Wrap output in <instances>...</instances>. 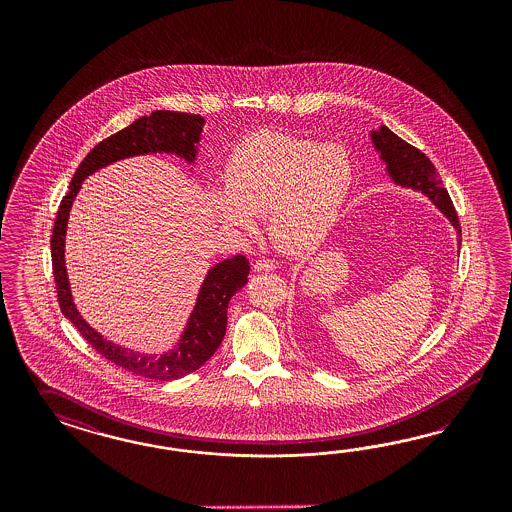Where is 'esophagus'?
Masks as SVG:
<instances>
[{
    "label": "esophagus",
    "mask_w": 512,
    "mask_h": 512,
    "mask_svg": "<svg viewBox=\"0 0 512 512\" xmlns=\"http://www.w3.org/2000/svg\"><path fill=\"white\" fill-rule=\"evenodd\" d=\"M276 268H278V264L270 261V259H259V261H255V264H253L255 272H272Z\"/></svg>",
    "instance_id": "obj_1"
}]
</instances>
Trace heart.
<instances>
[{
	"label": "heart",
	"instance_id": "b5f03b06",
	"mask_svg": "<svg viewBox=\"0 0 512 512\" xmlns=\"http://www.w3.org/2000/svg\"><path fill=\"white\" fill-rule=\"evenodd\" d=\"M225 184L208 187L217 219L238 233L266 216L272 242L285 253H308L334 229L355 182L340 144L264 131L240 142L227 161Z\"/></svg>",
	"mask_w": 512,
	"mask_h": 512
}]
</instances>
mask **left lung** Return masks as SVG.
Masks as SVG:
<instances>
[{
  "label": "left lung",
  "mask_w": 512,
  "mask_h": 512,
  "mask_svg": "<svg viewBox=\"0 0 512 512\" xmlns=\"http://www.w3.org/2000/svg\"><path fill=\"white\" fill-rule=\"evenodd\" d=\"M373 148L379 152L381 161L387 165L388 176L396 186L409 187L422 191L430 201L434 202L437 210L449 219L458 234V246L462 244V229L458 223V214L452 206L447 189L441 186L439 174L435 171L434 163L407 144L405 140L394 135L387 125H381L377 131L370 133Z\"/></svg>",
  "instance_id": "obj_1"
}]
</instances>
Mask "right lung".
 Instances as JSON below:
<instances>
[{"label": "right lung", "instance_id": "obj_1", "mask_svg": "<svg viewBox=\"0 0 512 512\" xmlns=\"http://www.w3.org/2000/svg\"><path fill=\"white\" fill-rule=\"evenodd\" d=\"M204 118L199 114L154 110L150 116H142L129 127L118 131L109 139L99 142L84 161L69 184V193L63 197L50 238L52 249V270L62 313L77 326L82 338L92 345L103 357L118 364L127 372L137 373L148 379L172 381L187 373L199 370L212 357L223 341L227 330V308L229 300L248 283L249 261L244 255H234L221 263L214 264L202 281L195 308L187 319L186 328L180 340L163 355H146L114 341L103 338L95 328L86 323L78 313L71 295V285L65 268V233L69 212L75 202L82 182L93 172L116 163L125 157L146 154L178 155L186 163H195L199 152Z\"/></svg>", "mask_w": 512, "mask_h": 512}]
</instances>
